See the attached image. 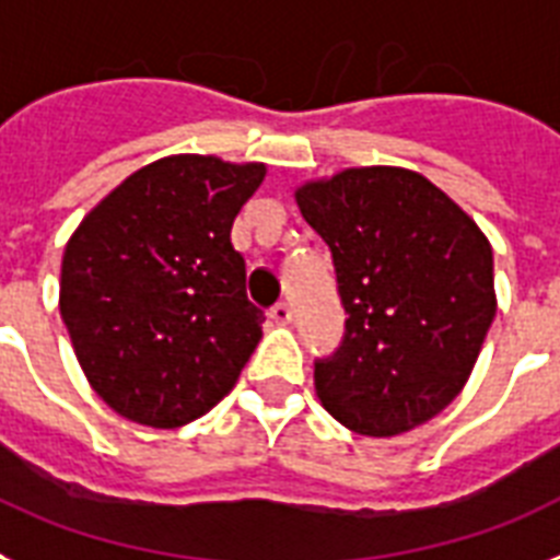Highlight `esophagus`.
<instances>
[{"mask_svg": "<svg viewBox=\"0 0 560 560\" xmlns=\"http://www.w3.org/2000/svg\"><path fill=\"white\" fill-rule=\"evenodd\" d=\"M269 317L275 323H280V326H285V323L291 320V306L289 303H277V306L269 312Z\"/></svg>", "mask_w": 560, "mask_h": 560, "instance_id": "34e87169", "label": "esophagus"}]
</instances>
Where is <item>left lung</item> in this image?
<instances>
[{
	"label": "left lung",
	"mask_w": 560,
	"mask_h": 560,
	"mask_svg": "<svg viewBox=\"0 0 560 560\" xmlns=\"http://www.w3.org/2000/svg\"><path fill=\"white\" fill-rule=\"evenodd\" d=\"M331 248L346 337L314 363L323 409L366 438L427 423L460 395L498 312L492 246L418 171L360 165L298 186Z\"/></svg>",
	"instance_id": "left-lung-1"
}]
</instances>
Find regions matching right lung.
<instances>
[{
    "label": "right lung",
    "mask_w": 560,
    "mask_h": 560,
    "mask_svg": "<svg viewBox=\"0 0 560 560\" xmlns=\"http://www.w3.org/2000/svg\"><path fill=\"white\" fill-rule=\"evenodd\" d=\"M266 163L171 154L96 202L68 240L59 312L96 395L125 420L177 429L237 383L266 314L246 298L231 225Z\"/></svg>",
    "instance_id": "add662e5"
}]
</instances>
